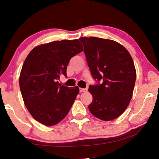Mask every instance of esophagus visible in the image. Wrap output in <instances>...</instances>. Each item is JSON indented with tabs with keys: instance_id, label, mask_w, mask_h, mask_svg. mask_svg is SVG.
Segmentation results:
<instances>
[{
	"instance_id": "34e87169",
	"label": "esophagus",
	"mask_w": 159,
	"mask_h": 159,
	"mask_svg": "<svg viewBox=\"0 0 159 159\" xmlns=\"http://www.w3.org/2000/svg\"><path fill=\"white\" fill-rule=\"evenodd\" d=\"M79 91L80 93H82V92H85L86 91V89H82V88H80L79 89Z\"/></svg>"
}]
</instances>
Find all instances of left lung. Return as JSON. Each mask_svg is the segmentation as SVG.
Wrapping results in <instances>:
<instances>
[{"label": "left lung", "instance_id": "1", "mask_svg": "<svg viewBox=\"0 0 159 159\" xmlns=\"http://www.w3.org/2000/svg\"><path fill=\"white\" fill-rule=\"evenodd\" d=\"M84 53L96 85L89 91L93 101L89 109L94 116L111 120L124 112L132 98L136 69L129 51L112 40L82 37Z\"/></svg>", "mask_w": 159, "mask_h": 159}]
</instances>
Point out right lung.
<instances>
[{
  "instance_id": "obj_1",
  "label": "right lung",
  "mask_w": 159,
  "mask_h": 159,
  "mask_svg": "<svg viewBox=\"0 0 159 159\" xmlns=\"http://www.w3.org/2000/svg\"><path fill=\"white\" fill-rule=\"evenodd\" d=\"M83 51L79 39L62 40L36 46L21 69L19 85L24 103L35 120L47 126L61 121L79 94L78 86H61L70 58Z\"/></svg>"
}]
</instances>
